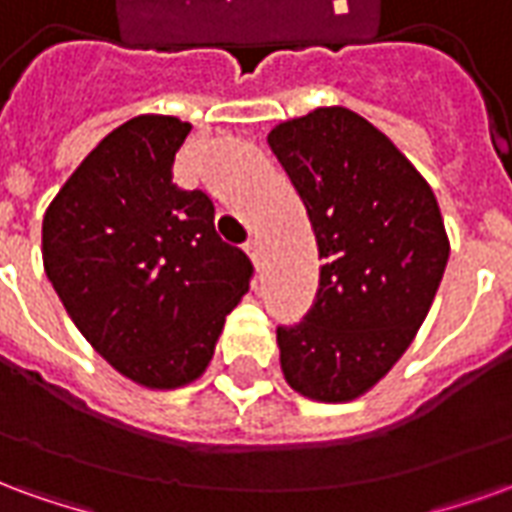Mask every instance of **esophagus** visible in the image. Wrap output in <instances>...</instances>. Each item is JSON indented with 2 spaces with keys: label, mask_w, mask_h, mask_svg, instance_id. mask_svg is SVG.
Listing matches in <instances>:
<instances>
[{
  "label": "esophagus",
  "mask_w": 512,
  "mask_h": 512,
  "mask_svg": "<svg viewBox=\"0 0 512 512\" xmlns=\"http://www.w3.org/2000/svg\"><path fill=\"white\" fill-rule=\"evenodd\" d=\"M246 255L252 257V260H255L257 266H260V260H263V241H260V238H249V241H246Z\"/></svg>",
  "instance_id": "esophagus-1"
}]
</instances>
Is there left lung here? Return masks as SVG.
Masks as SVG:
<instances>
[{
	"label": "left lung",
	"mask_w": 512,
	"mask_h": 512,
	"mask_svg": "<svg viewBox=\"0 0 512 512\" xmlns=\"http://www.w3.org/2000/svg\"><path fill=\"white\" fill-rule=\"evenodd\" d=\"M268 147L310 216L323 257L296 326H277L288 384L312 400L365 395L425 321L450 241L428 180L389 136L345 106L279 123Z\"/></svg>",
	"instance_id": "8db88e82"
}]
</instances>
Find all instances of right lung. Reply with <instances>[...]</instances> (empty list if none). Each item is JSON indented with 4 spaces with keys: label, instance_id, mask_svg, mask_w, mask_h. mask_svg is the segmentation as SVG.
<instances>
[{
    "label": "right lung",
    "instance_id": "right-lung-1",
    "mask_svg": "<svg viewBox=\"0 0 512 512\" xmlns=\"http://www.w3.org/2000/svg\"><path fill=\"white\" fill-rule=\"evenodd\" d=\"M191 126L139 115L104 136L43 216V266L76 329L117 373L178 389L205 373L252 263L205 191L172 180Z\"/></svg>",
    "mask_w": 512,
    "mask_h": 512
}]
</instances>
